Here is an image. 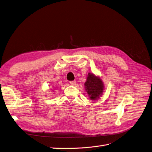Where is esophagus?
I'll use <instances>...</instances> for the list:
<instances>
[{"mask_svg":"<svg viewBox=\"0 0 152 152\" xmlns=\"http://www.w3.org/2000/svg\"><path fill=\"white\" fill-rule=\"evenodd\" d=\"M69 83H70L71 85H75L76 84V81H72L69 82Z\"/></svg>","mask_w":152,"mask_h":152,"instance_id":"esophagus-1","label":"esophagus"}]
</instances>
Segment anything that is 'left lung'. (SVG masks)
I'll use <instances>...</instances> for the list:
<instances>
[{
  "mask_svg": "<svg viewBox=\"0 0 152 152\" xmlns=\"http://www.w3.org/2000/svg\"><path fill=\"white\" fill-rule=\"evenodd\" d=\"M84 85L86 92L91 100H97L102 95L104 85L99 76H95L93 73H88Z\"/></svg>",
  "mask_w": 152,
  "mask_h": 152,
  "instance_id": "obj_1",
  "label": "left lung"
}]
</instances>
